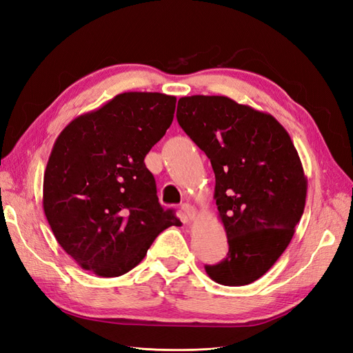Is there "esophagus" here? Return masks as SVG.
<instances>
[{
    "instance_id": "34e87169",
    "label": "esophagus",
    "mask_w": 353,
    "mask_h": 353,
    "mask_svg": "<svg viewBox=\"0 0 353 353\" xmlns=\"http://www.w3.org/2000/svg\"><path fill=\"white\" fill-rule=\"evenodd\" d=\"M181 212H183V215L187 221H193L196 218V208L188 205V203H184L183 206H181Z\"/></svg>"
}]
</instances>
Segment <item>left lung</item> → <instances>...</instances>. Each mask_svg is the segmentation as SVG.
I'll return each instance as SVG.
<instances>
[{"label":"left lung","instance_id":"1","mask_svg":"<svg viewBox=\"0 0 353 353\" xmlns=\"http://www.w3.org/2000/svg\"><path fill=\"white\" fill-rule=\"evenodd\" d=\"M179 126L206 153L228 253L205 270L222 285H245L268 272L292 241L307 181L290 135L274 116L223 95L178 101Z\"/></svg>","mask_w":353,"mask_h":353}]
</instances>
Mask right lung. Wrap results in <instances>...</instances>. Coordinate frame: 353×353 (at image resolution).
<instances>
[{
  "instance_id": "1",
  "label": "right lung",
  "mask_w": 353,
  "mask_h": 353,
  "mask_svg": "<svg viewBox=\"0 0 353 353\" xmlns=\"http://www.w3.org/2000/svg\"><path fill=\"white\" fill-rule=\"evenodd\" d=\"M176 99L123 92L60 132L44 174L42 205L56 240L100 276L131 271L154 239L181 221L157 199L144 157L174 121Z\"/></svg>"
}]
</instances>
